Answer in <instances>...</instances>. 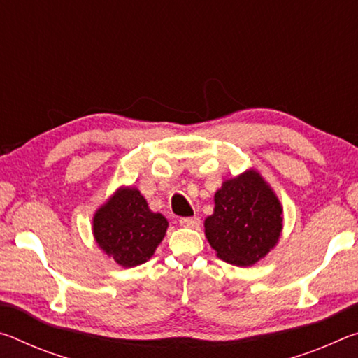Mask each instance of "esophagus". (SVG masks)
<instances>
[{
    "instance_id": "esophagus-1",
    "label": "esophagus",
    "mask_w": 358,
    "mask_h": 358,
    "mask_svg": "<svg viewBox=\"0 0 358 358\" xmlns=\"http://www.w3.org/2000/svg\"><path fill=\"white\" fill-rule=\"evenodd\" d=\"M180 226L196 229V227L201 226V220H199L197 216H192V217H181V220H180Z\"/></svg>"
}]
</instances>
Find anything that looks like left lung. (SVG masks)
Segmentation results:
<instances>
[{
  "label": "left lung",
  "mask_w": 358,
  "mask_h": 358,
  "mask_svg": "<svg viewBox=\"0 0 358 358\" xmlns=\"http://www.w3.org/2000/svg\"><path fill=\"white\" fill-rule=\"evenodd\" d=\"M282 205L256 169L224 180L215 192V208L203 222L205 237L227 264L251 266L280 241Z\"/></svg>",
  "instance_id": "1"
}]
</instances>
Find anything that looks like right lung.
<instances>
[{
    "label": "right lung",
    "instance_id": "add662e5",
    "mask_svg": "<svg viewBox=\"0 0 358 358\" xmlns=\"http://www.w3.org/2000/svg\"><path fill=\"white\" fill-rule=\"evenodd\" d=\"M169 221L151 211L134 186H120L93 215L96 245L123 268L147 262L166 237Z\"/></svg>",
    "mask_w": 358,
    "mask_h": 358
}]
</instances>
